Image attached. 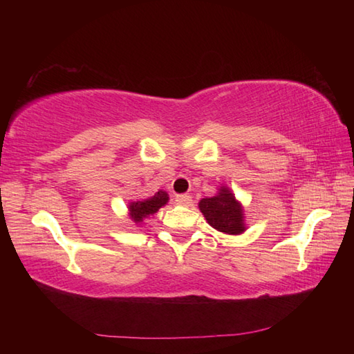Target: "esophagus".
<instances>
[{"label": "esophagus", "mask_w": 354, "mask_h": 354, "mask_svg": "<svg viewBox=\"0 0 354 354\" xmlns=\"http://www.w3.org/2000/svg\"><path fill=\"white\" fill-rule=\"evenodd\" d=\"M175 201H176V204H179V205H190L193 199H192L190 194H176Z\"/></svg>", "instance_id": "obj_1"}]
</instances>
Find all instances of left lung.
I'll return each mask as SVG.
<instances>
[{
    "label": "left lung",
    "instance_id": "8db88e82",
    "mask_svg": "<svg viewBox=\"0 0 354 354\" xmlns=\"http://www.w3.org/2000/svg\"><path fill=\"white\" fill-rule=\"evenodd\" d=\"M199 209L207 222L223 234H242L246 230L243 208L228 187H221L213 198L201 199Z\"/></svg>",
    "mask_w": 354,
    "mask_h": 354
}]
</instances>
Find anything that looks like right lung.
<instances>
[{
	"mask_svg": "<svg viewBox=\"0 0 354 354\" xmlns=\"http://www.w3.org/2000/svg\"><path fill=\"white\" fill-rule=\"evenodd\" d=\"M169 202V194L167 192L158 190L152 198L145 199V201H135L129 204V214L131 219L135 223L142 222V219H146L150 214H155L158 209L164 207Z\"/></svg>",
	"mask_w": 354,
	"mask_h": 354,
	"instance_id": "add662e5",
	"label": "right lung"
}]
</instances>
